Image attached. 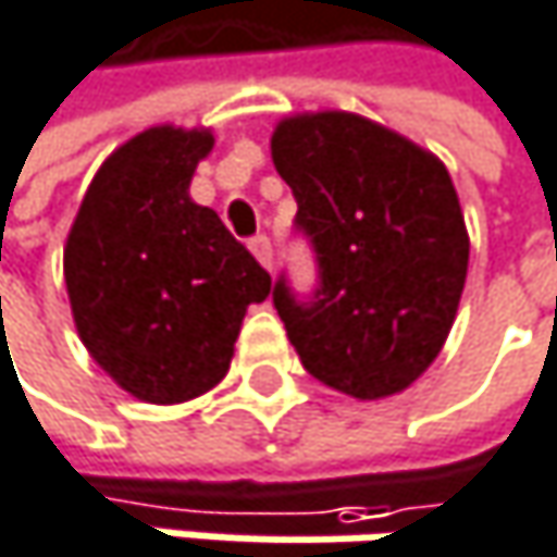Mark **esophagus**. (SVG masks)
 I'll use <instances>...</instances> for the list:
<instances>
[{
	"label": "esophagus",
	"instance_id": "obj_1",
	"mask_svg": "<svg viewBox=\"0 0 557 557\" xmlns=\"http://www.w3.org/2000/svg\"><path fill=\"white\" fill-rule=\"evenodd\" d=\"M247 247H250V253L270 270L273 267V247H270V237L267 234H253L250 240H247Z\"/></svg>",
	"mask_w": 557,
	"mask_h": 557
}]
</instances>
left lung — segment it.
Returning a JSON list of instances; mask_svg holds the SVG:
<instances>
[{"instance_id":"left-lung-1","label":"left lung","mask_w":557,"mask_h":557,"mask_svg":"<svg viewBox=\"0 0 557 557\" xmlns=\"http://www.w3.org/2000/svg\"><path fill=\"white\" fill-rule=\"evenodd\" d=\"M270 156L297 198L320 287L273 307L304 369L375 401L418 382L454 326L470 237L447 165L359 113L323 110L276 123Z\"/></svg>"}]
</instances>
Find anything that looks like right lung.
Here are the masks:
<instances>
[{"mask_svg":"<svg viewBox=\"0 0 557 557\" xmlns=\"http://www.w3.org/2000/svg\"><path fill=\"white\" fill-rule=\"evenodd\" d=\"M211 129L149 126L97 169L64 244V284L81 343L133 398L178 405L231 366L270 273L221 218L188 198Z\"/></svg>","mask_w":557,"mask_h":557,"instance_id":"obj_1","label":"right lung"}]
</instances>
